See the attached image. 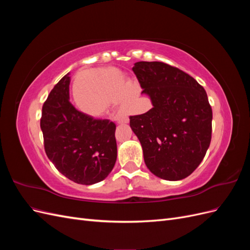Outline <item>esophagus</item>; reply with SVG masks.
<instances>
[{
    "label": "esophagus",
    "mask_w": 250,
    "mask_h": 250,
    "mask_svg": "<svg viewBox=\"0 0 250 250\" xmlns=\"http://www.w3.org/2000/svg\"><path fill=\"white\" fill-rule=\"evenodd\" d=\"M117 122L119 124H125V123L129 122V119H128L127 117H117Z\"/></svg>",
    "instance_id": "1"
}]
</instances>
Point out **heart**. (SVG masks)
Here are the masks:
<instances>
[{
    "label": "heart",
    "mask_w": 250,
    "mask_h": 250,
    "mask_svg": "<svg viewBox=\"0 0 250 250\" xmlns=\"http://www.w3.org/2000/svg\"><path fill=\"white\" fill-rule=\"evenodd\" d=\"M132 98L129 80L116 69L96 71L92 80L79 78L75 84L77 107L90 117H102L118 102L121 108L128 109Z\"/></svg>",
    "instance_id": "b5f03b06"
}]
</instances>
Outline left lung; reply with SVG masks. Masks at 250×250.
Listing matches in <instances>:
<instances>
[{"label": "left lung", "mask_w": 250, "mask_h": 250, "mask_svg": "<svg viewBox=\"0 0 250 250\" xmlns=\"http://www.w3.org/2000/svg\"><path fill=\"white\" fill-rule=\"evenodd\" d=\"M132 71L153 106L129 118L147 168L166 180L184 179L200 165L210 144L213 111L206 90L188 74L164 62H139Z\"/></svg>", "instance_id": "1"}]
</instances>
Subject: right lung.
Returning <instances> with one entry per match:
<instances>
[{
  "mask_svg": "<svg viewBox=\"0 0 250 250\" xmlns=\"http://www.w3.org/2000/svg\"><path fill=\"white\" fill-rule=\"evenodd\" d=\"M69 75L59 80L43 103V145L49 160L62 175L89 186L106 178L116 164V124L94 119L73 106Z\"/></svg>",
  "mask_w": 250,
  "mask_h": 250,
  "instance_id": "add662e5",
  "label": "right lung"
}]
</instances>
